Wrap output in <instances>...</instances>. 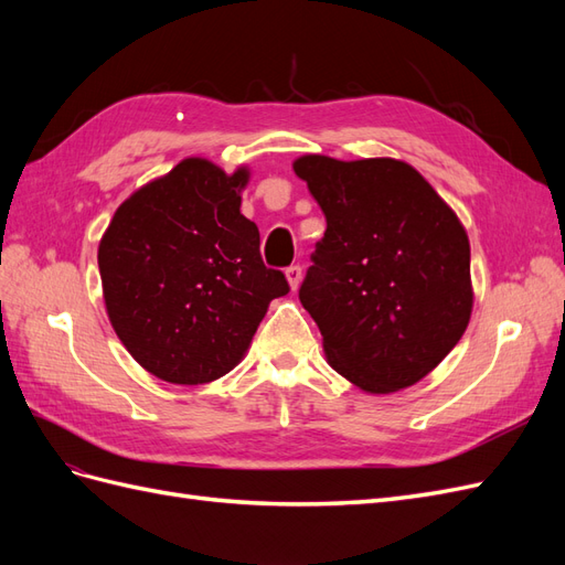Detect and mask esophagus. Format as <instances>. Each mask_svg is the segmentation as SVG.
I'll list each match as a JSON object with an SVG mask.
<instances>
[{"mask_svg":"<svg viewBox=\"0 0 565 565\" xmlns=\"http://www.w3.org/2000/svg\"><path fill=\"white\" fill-rule=\"evenodd\" d=\"M285 276H287V282H289V289H292V292H297V287H299V282H301V266H289L287 270H285Z\"/></svg>","mask_w":565,"mask_h":565,"instance_id":"34e87169","label":"esophagus"}]
</instances>
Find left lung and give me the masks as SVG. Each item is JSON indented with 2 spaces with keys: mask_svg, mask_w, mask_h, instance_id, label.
Listing matches in <instances>:
<instances>
[{
  "mask_svg": "<svg viewBox=\"0 0 565 565\" xmlns=\"http://www.w3.org/2000/svg\"><path fill=\"white\" fill-rule=\"evenodd\" d=\"M292 167L328 221L299 289L328 363L367 393L417 384L471 318L465 226L407 162L303 156Z\"/></svg>",
  "mask_w": 565,
  "mask_h": 565,
  "instance_id": "8db88e82",
  "label": "left lung"
}]
</instances>
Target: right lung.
<instances>
[{
    "label": "right lung",
    "instance_id": "obj_1",
    "mask_svg": "<svg viewBox=\"0 0 565 565\" xmlns=\"http://www.w3.org/2000/svg\"><path fill=\"white\" fill-rule=\"evenodd\" d=\"M249 169L185 158L119 204L98 245L106 311L134 361L207 384L243 361L268 303L289 292L241 214Z\"/></svg>",
    "mask_w": 565,
    "mask_h": 565
}]
</instances>
